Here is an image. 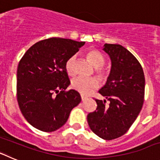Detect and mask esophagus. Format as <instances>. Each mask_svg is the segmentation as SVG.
Wrapping results in <instances>:
<instances>
[{
	"label": "esophagus",
	"instance_id": "esophagus-1",
	"mask_svg": "<svg viewBox=\"0 0 160 160\" xmlns=\"http://www.w3.org/2000/svg\"><path fill=\"white\" fill-rule=\"evenodd\" d=\"M81 98H82V101L84 102V101H86V100L87 99V97L84 96L83 94H81Z\"/></svg>",
	"mask_w": 160,
	"mask_h": 160
}]
</instances>
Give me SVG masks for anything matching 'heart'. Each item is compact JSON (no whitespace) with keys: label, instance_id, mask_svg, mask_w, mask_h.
<instances>
[{"label":"heart","instance_id":"1","mask_svg":"<svg viewBox=\"0 0 160 160\" xmlns=\"http://www.w3.org/2000/svg\"><path fill=\"white\" fill-rule=\"evenodd\" d=\"M87 58L95 67V72L98 76L102 79H104L107 76V71L102 68L103 65L105 64V58L100 52L97 50H90L87 54ZM76 61V55H72L71 57L66 60L65 68L66 73L70 76H73L75 74V69L74 64ZM72 87L82 94H90L93 90L97 89L99 87V82L96 78H83L78 77L72 80Z\"/></svg>","mask_w":160,"mask_h":160}]
</instances>
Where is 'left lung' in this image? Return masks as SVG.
I'll return each instance as SVG.
<instances>
[{"label": "left lung", "mask_w": 160, "mask_h": 160, "mask_svg": "<svg viewBox=\"0 0 160 160\" xmlns=\"http://www.w3.org/2000/svg\"><path fill=\"white\" fill-rule=\"evenodd\" d=\"M102 49L111 61L110 75L98 91L106 99L95 100L97 109L87 115V122L95 135L111 140L123 135L140 113L145 78L140 63L125 47L105 44ZM107 100L110 102L108 107Z\"/></svg>", "instance_id": "left-lung-1"}]
</instances>
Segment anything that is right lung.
I'll return each mask as SVG.
<instances>
[{"label":"right lung","mask_w":160,"mask_h":160,"mask_svg":"<svg viewBox=\"0 0 160 160\" xmlns=\"http://www.w3.org/2000/svg\"><path fill=\"white\" fill-rule=\"evenodd\" d=\"M84 42L52 38L35 43L20 61L17 94L20 110L33 128L52 132L62 128L81 102L78 91H66L70 82L66 62Z\"/></svg>","instance_id":"1"}]
</instances>
